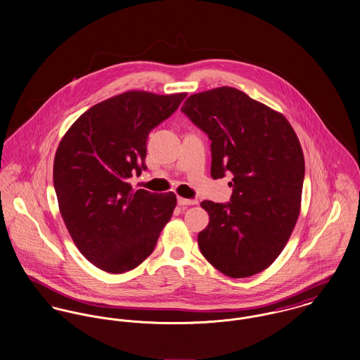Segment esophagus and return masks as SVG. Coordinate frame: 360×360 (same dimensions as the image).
<instances>
[{
	"label": "esophagus",
	"instance_id": "1",
	"mask_svg": "<svg viewBox=\"0 0 360 360\" xmlns=\"http://www.w3.org/2000/svg\"><path fill=\"white\" fill-rule=\"evenodd\" d=\"M177 202L181 206H191V205H196L198 203V200H195V199H186V198H181V196L177 198Z\"/></svg>",
	"mask_w": 360,
	"mask_h": 360
}]
</instances>
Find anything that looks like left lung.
<instances>
[{
	"instance_id": "1",
	"label": "left lung",
	"mask_w": 360,
	"mask_h": 360,
	"mask_svg": "<svg viewBox=\"0 0 360 360\" xmlns=\"http://www.w3.org/2000/svg\"><path fill=\"white\" fill-rule=\"evenodd\" d=\"M181 111L212 140L213 179L231 172L227 205L203 200V257L229 278L268 268L295 229L304 181L300 140L283 114L231 86L191 95Z\"/></svg>"
}]
</instances>
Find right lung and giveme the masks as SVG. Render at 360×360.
<instances>
[{"mask_svg": "<svg viewBox=\"0 0 360 360\" xmlns=\"http://www.w3.org/2000/svg\"><path fill=\"white\" fill-rule=\"evenodd\" d=\"M186 96H112L85 111L59 143L53 186L63 221L82 256L105 272L122 274L144 262L173 214V193L133 191L129 179L146 169L148 133Z\"/></svg>", "mask_w": 360, "mask_h": 360, "instance_id": "obj_1", "label": "right lung"}]
</instances>
